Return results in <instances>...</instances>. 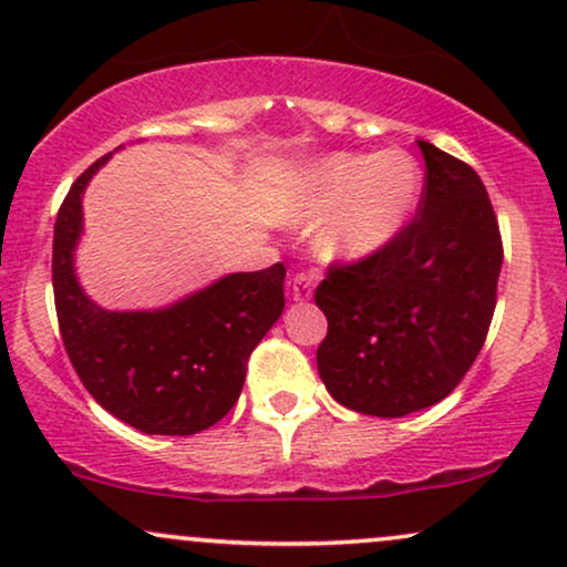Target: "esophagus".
I'll use <instances>...</instances> for the list:
<instances>
[{
	"instance_id": "34e87169",
	"label": "esophagus",
	"mask_w": 567,
	"mask_h": 567,
	"mask_svg": "<svg viewBox=\"0 0 567 567\" xmlns=\"http://www.w3.org/2000/svg\"><path fill=\"white\" fill-rule=\"evenodd\" d=\"M312 289H316V276L312 272H295V278H291V297H295V302L310 299Z\"/></svg>"
}]
</instances>
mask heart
<instances>
[{
  "instance_id": "b5f03b06",
  "label": "heart",
  "mask_w": 567,
  "mask_h": 567,
  "mask_svg": "<svg viewBox=\"0 0 567 567\" xmlns=\"http://www.w3.org/2000/svg\"><path fill=\"white\" fill-rule=\"evenodd\" d=\"M417 194L421 167L408 152H337L299 173L289 215L318 223L316 247L328 260H362L400 234Z\"/></svg>"
}]
</instances>
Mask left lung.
<instances>
[{"label": "left lung", "instance_id": "left-lung-1", "mask_svg": "<svg viewBox=\"0 0 567 567\" xmlns=\"http://www.w3.org/2000/svg\"><path fill=\"white\" fill-rule=\"evenodd\" d=\"M417 213L386 247L333 262L316 289L328 318L318 373L344 408L402 417L442 402L484 347L502 270V236L484 181L417 142Z\"/></svg>", "mask_w": 567, "mask_h": 567}]
</instances>
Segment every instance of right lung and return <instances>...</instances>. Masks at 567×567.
Returning <instances> with one entry per match:
<instances>
[{
	"label": "right lung",
	"mask_w": 567,
	"mask_h": 567,
	"mask_svg": "<svg viewBox=\"0 0 567 567\" xmlns=\"http://www.w3.org/2000/svg\"><path fill=\"white\" fill-rule=\"evenodd\" d=\"M110 155L70 186L54 223L52 286L60 337L89 394L142 433L192 436L228 415L247 360L284 312L281 262L230 272L163 310L113 312L83 295L73 249L83 188Z\"/></svg>",
	"instance_id": "add662e5"
}]
</instances>
